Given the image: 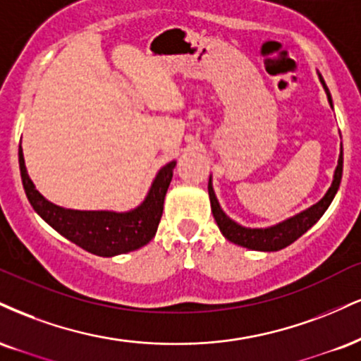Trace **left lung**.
I'll return each mask as SVG.
<instances>
[{"label":"left lung","instance_id":"obj_1","mask_svg":"<svg viewBox=\"0 0 361 361\" xmlns=\"http://www.w3.org/2000/svg\"><path fill=\"white\" fill-rule=\"evenodd\" d=\"M321 77V75H319ZM323 82L324 90H326L328 101L331 104V94H329L326 84ZM341 175H343V149L340 153V158H338V166L334 169L333 183L329 186V190L324 195L323 198L319 200L318 203L307 208V210L301 212V214L290 216V219L284 220V222L274 225V227L267 228H247L233 222L230 216L224 214V210L219 205V200L215 197L214 186H212V178L208 181V195H210V203H212V214H214V219L216 225H219L220 232L224 233V237L227 240L233 242V244L247 247V249L252 250H264V252H274L281 250L284 247L293 244L294 240H298L302 233H306L312 225H314L318 220L323 216L324 212L328 210V207L331 205L334 195H336L338 188H340L341 183Z\"/></svg>","mask_w":361,"mask_h":361}]
</instances>
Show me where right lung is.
<instances>
[{"label":"right lung","mask_w":361,"mask_h":361,"mask_svg":"<svg viewBox=\"0 0 361 361\" xmlns=\"http://www.w3.org/2000/svg\"><path fill=\"white\" fill-rule=\"evenodd\" d=\"M18 159L21 181H23L25 193L33 210L60 235L101 257H114V255L141 249L156 235L163 215L164 197L171 183L173 168L176 164V161H171L159 169L149 193L141 205L131 212L117 214V212L106 210H71V208L54 205L49 200L43 198V195L35 188L33 181L30 180L21 146Z\"/></svg>","instance_id":"1"}]
</instances>
